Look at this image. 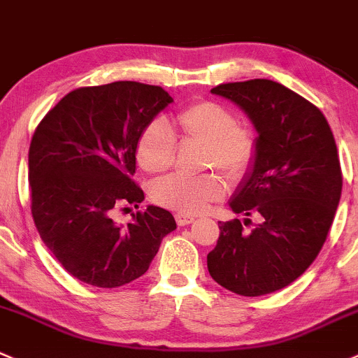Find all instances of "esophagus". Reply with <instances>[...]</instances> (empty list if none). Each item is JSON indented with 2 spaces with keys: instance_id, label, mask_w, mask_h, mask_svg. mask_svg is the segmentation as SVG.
I'll list each match as a JSON object with an SVG mask.
<instances>
[{
  "instance_id": "34e87169",
  "label": "esophagus",
  "mask_w": 358,
  "mask_h": 358,
  "mask_svg": "<svg viewBox=\"0 0 358 358\" xmlns=\"http://www.w3.org/2000/svg\"><path fill=\"white\" fill-rule=\"evenodd\" d=\"M176 220H178L179 226H187V224L194 222V215H189V213H176Z\"/></svg>"
}]
</instances>
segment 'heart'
Instances as JSON below:
<instances>
[{"instance_id":"obj_1","label":"heart","mask_w":358,"mask_h":358,"mask_svg":"<svg viewBox=\"0 0 358 358\" xmlns=\"http://www.w3.org/2000/svg\"><path fill=\"white\" fill-rule=\"evenodd\" d=\"M174 125L184 141L201 143L203 167H215L229 179H239L252 169L259 153L257 136L248 125L236 122L229 106L213 99H198L180 108ZM178 141L165 120L157 119L143 129L136 145L139 167L152 176L167 172L174 165ZM226 182L217 174L194 178L171 176L158 180L152 189L153 200L180 213H200L222 200Z\"/></svg>"}]
</instances>
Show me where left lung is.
Segmentation results:
<instances>
[{
	"label": "left lung",
	"instance_id": "8db88e82",
	"mask_svg": "<svg viewBox=\"0 0 358 358\" xmlns=\"http://www.w3.org/2000/svg\"><path fill=\"white\" fill-rule=\"evenodd\" d=\"M212 93L245 110L259 153L231 201L246 219L220 222L206 265L226 289L260 296L291 285L319 255L341 198L340 157L324 113L282 84L252 79ZM252 215L259 224L250 228Z\"/></svg>",
	"mask_w": 358,
	"mask_h": 358
}]
</instances>
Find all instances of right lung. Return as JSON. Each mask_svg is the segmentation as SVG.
Here are the masks:
<instances>
[{"label": "right lung", "mask_w": 358, "mask_h": 358, "mask_svg": "<svg viewBox=\"0 0 358 358\" xmlns=\"http://www.w3.org/2000/svg\"><path fill=\"white\" fill-rule=\"evenodd\" d=\"M169 103L164 87L134 80L77 87L36 127L29 148L32 219L55 259L86 285L119 288L141 278L176 229L160 206L132 213L127 226L112 219L113 210L145 200L132 179L136 145Z\"/></svg>", "instance_id": "obj_1"}]
</instances>
